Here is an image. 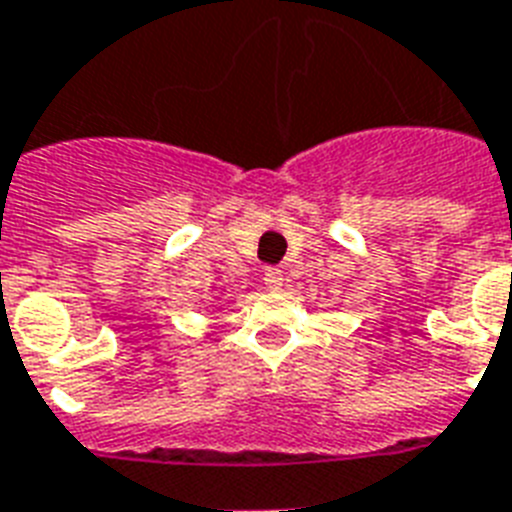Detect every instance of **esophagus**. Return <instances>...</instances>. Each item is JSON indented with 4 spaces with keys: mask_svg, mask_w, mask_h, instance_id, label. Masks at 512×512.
<instances>
[{
    "mask_svg": "<svg viewBox=\"0 0 512 512\" xmlns=\"http://www.w3.org/2000/svg\"><path fill=\"white\" fill-rule=\"evenodd\" d=\"M265 289H270V292H278L281 286H284V273L281 270H265Z\"/></svg>",
    "mask_w": 512,
    "mask_h": 512,
    "instance_id": "esophagus-1",
    "label": "esophagus"
}]
</instances>
